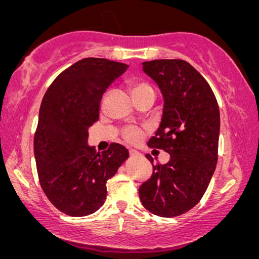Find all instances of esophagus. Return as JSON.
Wrapping results in <instances>:
<instances>
[{
    "instance_id": "34e87169",
    "label": "esophagus",
    "mask_w": 259,
    "mask_h": 259,
    "mask_svg": "<svg viewBox=\"0 0 259 259\" xmlns=\"http://www.w3.org/2000/svg\"><path fill=\"white\" fill-rule=\"evenodd\" d=\"M130 155L132 158H136V157H139L140 153L138 151H136V150H130Z\"/></svg>"
}]
</instances>
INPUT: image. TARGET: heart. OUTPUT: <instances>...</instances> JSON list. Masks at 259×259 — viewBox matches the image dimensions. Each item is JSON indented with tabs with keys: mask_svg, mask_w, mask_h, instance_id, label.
I'll return each instance as SVG.
<instances>
[{
	"mask_svg": "<svg viewBox=\"0 0 259 259\" xmlns=\"http://www.w3.org/2000/svg\"><path fill=\"white\" fill-rule=\"evenodd\" d=\"M128 88L134 101L143 97H146V95H154L155 97V91L153 86L145 80H132L128 83ZM141 138H143V131L139 128H126L123 131V139L128 141V143H138Z\"/></svg>",
	"mask_w": 259,
	"mask_h": 259,
	"instance_id": "b5f03b06",
	"label": "heart"
}]
</instances>
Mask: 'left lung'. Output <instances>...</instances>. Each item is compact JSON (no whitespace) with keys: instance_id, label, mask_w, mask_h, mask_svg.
Segmentation results:
<instances>
[{"instance_id":"1","label":"left lung","mask_w":259,"mask_h":259,"mask_svg":"<svg viewBox=\"0 0 259 259\" xmlns=\"http://www.w3.org/2000/svg\"><path fill=\"white\" fill-rule=\"evenodd\" d=\"M144 72L160 88L164 109L160 126L148 146L169 154L167 164L139 187L144 207L159 217H177L199 203L218 160L221 116L207 81L184 60H153ZM153 165V158L146 154Z\"/></svg>"}]
</instances>
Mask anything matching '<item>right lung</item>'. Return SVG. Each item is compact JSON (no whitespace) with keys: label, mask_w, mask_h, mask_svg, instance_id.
<instances>
[{"label":"right lung","mask_w":259,"mask_h":259,"mask_svg":"<svg viewBox=\"0 0 259 259\" xmlns=\"http://www.w3.org/2000/svg\"><path fill=\"white\" fill-rule=\"evenodd\" d=\"M127 67L107 59H82L59 74L42 99L35 161L42 190L63 213L83 217L98 211L107 194L106 183L128 158L122 145L111 144L97 153L87 144L102 94Z\"/></svg>","instance_id":"add662e5"}]
</instances>
